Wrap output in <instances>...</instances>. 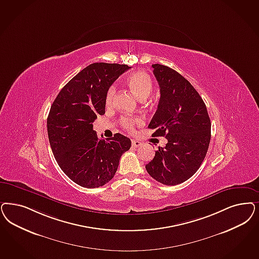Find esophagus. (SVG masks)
<instances>
[{
  "instance_id": "obj_1",
  "label": "esophagus",
  "mask_w": 259,
  "mask_h": 259,
  "mask_svg": "<svg viewBox=\"0 0 259 259\" xmlns=\"http://www.w3.org/2000/svg\"><path fill=\"white\" fill-rule=\"evenodd\" d=\"M143 143H141L140 141H137V140H132V145L134 147H140Z\"/></svg>"
}]
</instances>
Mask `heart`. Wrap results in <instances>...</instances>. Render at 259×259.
<instances>
[{"label":"heart","mask_w":259,"mask_h":259,"mask_svg":"<svg viewBox=\"0 0 259 259\" xmlns=\"http://www.w3.org/2000/svg\"><path fill=\"white\" fill-rule=\"evenodd\" d=\"M127 84L129 88L134 93L135 96L139 99H145L148 98L153 90V82L149 74L143 71H138L132 73L127 78ZM116 88L115 85L109 87L105 97V104L110 106L113 103V100L116 95ZM139 122L138 118H132L129 116H122L120 118V124L125 130L132 132L134 130L135 124Z\"/></svg>","instance_id":"1"}]
</instances>
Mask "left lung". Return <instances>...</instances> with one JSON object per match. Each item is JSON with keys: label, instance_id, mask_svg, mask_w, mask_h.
Returning <instances> with one entry per match:
<instances>
[{"label": "left lung", "instance_id": "obj_1", "mask_svg": "<svg viewBox=\"0 0 259 259\" xmlns=\"http://www.w3.org/2000/svg\"><path fill=\"white\" fill-rule=\"evenodd\" d=\"M152 67L161 98L148 128L155 130L153 136H165L167 143L159 147L145 168L159 183L175 186L193 176L202 164L211 123L205 102L188 80L167 66Z\"/></svg>", "mask_w": 259, "mask_h": 259}]
</instances>
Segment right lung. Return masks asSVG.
I'll use <instances>...</instances> for the list:
<instances>
[{"label":"right lung","instance_id":"obj_1","mask_svg":"<svg viewBox=\"0 0 259 259\" xmlns=\"http://www.w3.org/2000/svg\"><path fill=\"white\" fill-rule=\"evenodd\" d=\"M127 65L93 63L69 81L54 99L47 119L49 141L63 172L83 188H99L116 174L131 141L116 133L102 140L93 122L105 114L109 87Z\"/></svg>","mask_w":259,"mask_h":259}]
</instances>
